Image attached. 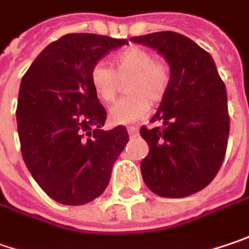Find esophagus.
I'll list each match as a JSON object with an SVG mask.
<instances>
[{
    "mask_svg": "<svg viewBox=\"0 0 249 249\" xmlns=\"http://www.w3.org/2000/svg\"><path fill=\"white\" fill-rule=\"evenodd\" d=\"M127 131H129V134H130L131 137H133V136H137L139 129H137L136 126H130V127H127Z\"/></svg>",
    "mask_w": 249,
    "mask_h": 249,
    "instance_id": "34e87169",
    "label": "esophagus"
}]
</instances>
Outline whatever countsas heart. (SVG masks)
I'll list each match as a JSON object with an SVG mask.
<instances>
[{
	"label": "heart",
	"mask_w": 249,
	"mask_h": 249,
	"mask_svg": "<svg viewBox=\"0 0 249 249\" xmlns=\"http://www.w3.org/2000/svg\"><path fill=\"white\" fill-rule=\"evenodd\" d=\"M112 69L105 63H96L89 72L93 92L102 104H112L126 82L127 96L119 99L109 110V120L115 124H127L143 119L150 104H160L167 96L172 70L165 57L154 56L151 50L130 46L120 50L110 60Z\"/></svg>",
	"instance_id": "heart-1"
}]
</instances>
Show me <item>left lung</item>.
Instances as JSON below:
<instances>
[{
  "label": "left lung",
  "instance_id": "1",
  "mask_svg": "<svg viewBox=\"0 0 249 249\" xmlns=\"http://www.w3.org/2000/svg\"><path fill=\"white\" fill-rule=\"evenodd\" d=\"M130 40L157 49L172 70L169 91L151 119L162 124L140 129L148 144L140 165L143 179L158 196H191L214 179L226 156L230 133L226 85L212 56L180 33L156 32Z\"/></svg>",
  "mask_w": 249,
  "mask_h": 249
}]
</instances>
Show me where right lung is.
<instances>
[{"label":"right lung","instance_id":"add662e5","mask_svg":"<svg viewBox=\"0 0 249 249\" xmlns=\"http://www.w3.org/2000/svg\"><path fill=\"white\" fill-rule=\"evenodd\" d=\"M126 43L70 33L49 44L22 77L17 106L22 157L58 203L85 205L101 196L129 142L124 126L102 130L106 110L89 81L93 66Z\"/></svg>","mask_w":249,"mask_h":249}]
</instances>
